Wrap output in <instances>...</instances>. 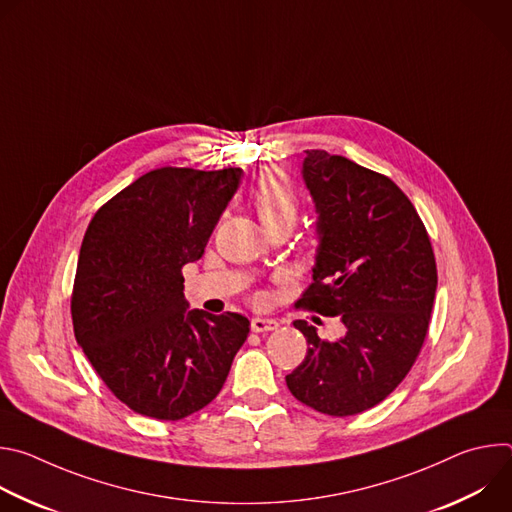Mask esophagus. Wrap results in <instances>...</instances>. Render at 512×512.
<instances>
[{
	"instance_id": "obj_1",
	"label": "esophagus",
	"mask_w": 512,
	"mask_h": 512,
	"mask_svg": "<svg viewBox=\"0 0 512 512\" xmlns=\"http://www.w3.org/2000/svg\"><path fill=\"white\" fill-rule=\"evenodd\" d=\"M279 328V322L271 318H253L251 320V330L253 332H273Z\"/></svg>"
}]
</instances>
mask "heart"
<instances>
[{
    "label": "heart",
    "mask_w": 512,
    "mask_h": 512,
    "mask_svg": "<svg viewBox=\"0 0 512 512\" xmlns=\"http://www.w3.org/2000/svg\"><path fill=\"white\" fill-rule=\"evenodd\" d=\"M251 206L263 229L271 231L277 227H294L300 200L294 186L281 172L267 170L253 186Z\"/></svg>",
    "instance_id": "obj_1"
}]
</instances>
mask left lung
<instances>
[{"label":"left lung","mask_w":512,"mask_h":512,"mask_svg":"<svg viewBox=\"0 0 512 512\" xmlns=\"http://www.w3.org/2000/svg\"><path fill=\"white\" fill-rule=\"evenodd\" d=\"M302 174L320 245L314 281L296 306L338 316L344 334L322 340L296 320L308 352L285 383L308 407L348 417L387 399L417 360L437 287L435 257L415 206L391 178L324 150H306Z\"/></svg>","instance_id":"obj_1"}]
</instances>
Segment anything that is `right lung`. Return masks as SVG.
<instances>
[{"mask_svg": "<svg viewBox=\"0 0 512 512\" xmlns=\"http://www.w3.org/2000/svg\"><path fill=\"white\" fill-rule=\"evenodd\" d=\"M241 176V168H158L89 223L72 326L109 391L139 415L178 421L206 407L247 340L245 316L188 310L182 275L204 255Z\"/></svg>", "mask_w": 512, "mask_h": 512, "instance_id": "right-lung-1", "label": "right lung"}]
</instances>
